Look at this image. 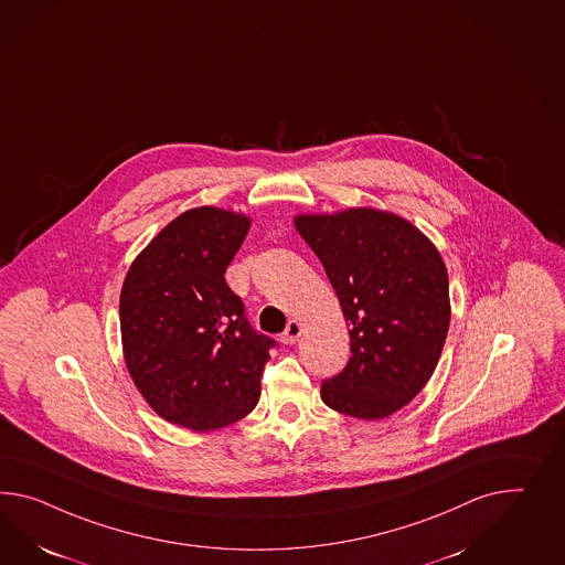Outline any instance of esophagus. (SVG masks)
Returning <instances> with one entry per match:
<instances>
[{
  "instance_id": "obj_1",
  "label": "esophagus",
  "mask_w": 565,
  "mask_h": 565,
  "mask_svg": "<svg viewBox=\"0 0 565 565\" xmlns=\"http://www.w3.org/2000/svg\"><path fill=\"white\" fill-rule=\"evenodd\" d=\"M301 333H303V326L297 319H290L287 330L282 333V340H285V344H295L301 338Z\"/></svg>"
}]
</instances>
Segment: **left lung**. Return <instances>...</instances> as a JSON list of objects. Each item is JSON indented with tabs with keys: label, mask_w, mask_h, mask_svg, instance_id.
<instances>
[{
	"label": "left lung",
	"mask_w": 565,
	"mask_h": 565,
	"mask_svg": "<svg viewBox=\"0 0 565 565\" xmlns=\"http://www.w3.org/2000/svg\"><path fill=\"white\" fill-rule=\"evenodd\" d=\"M347 318L350 361L321 383L328 407L381 419L409 404L440 359L450 321L449 275L409 221L376 209L299 215Z\"/></svg>",
	"instance_id": "left-lung-1"
}]
</instances>
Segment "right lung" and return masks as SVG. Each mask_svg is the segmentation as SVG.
Returning a JSON list of instances; mask_svg holds the SVG:
<instances>
[{"mask_svg": "<svg viewBox=\"0 0 565 565\" xmlns=\"http://www.w3.org/2000/svg\"><path fill=\"white\" fill-rule=\"evenodd\" d=\"M249 217L190 209L130 264L120 290V333L130 376L151 409L194 433L247 416L260 399L275 340L258 333L225 270Z\"/></svg>", "mask_w": 565, "mask_h": 565, "instance_id": "add662e5", "label": "right lung"}]
</instances>
